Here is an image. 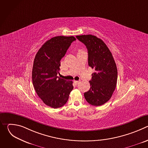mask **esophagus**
<instances>
[{"label":"esophagus","mask_w":148,"mask_h":148,"mask_svg":"<svg viewBox=\"0 0 148 148\" xmlns=\"http://www.w3.org/2000/svg\"><path fill=\"white\" fill-rule=\"evenodd\" d=\"M74 83L76 84V85H77V84L79 82V81H74Z\"/></svg>","instance_id":"esophagus-1"}]
</instances>
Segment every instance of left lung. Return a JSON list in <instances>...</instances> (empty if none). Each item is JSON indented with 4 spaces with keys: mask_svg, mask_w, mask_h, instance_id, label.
<instances>
[{
    "mask_svg": "<svg viewBox=\"0 0 148 148\" xmlns=\"http://www.w3.org/2000/svg\"><path fill=\"white\" fill-rule=\"evenodd\" d=\"M77 38L86 46L88 65L95 69L92 74L90 89L84 93L86 101L94 106H100L108 102L115 90L118 71L112 54L104 42L95 36H77Z\"/></svg>",
    "mask_w": 148,
    "mask_h": 148,
    "instance_id": "left-lung-1",
    "label": "left lung"
}]
</instances>
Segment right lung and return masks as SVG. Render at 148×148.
Returning a JSON list of instances; mask_svg holds the SVG:
<instances>
[{"label":"right lung","mask_w":148,"mask_h":148,"mask_svg":"<svg viewBox=\"0 0 148 148\" xmlns=\"http://www.w3.org/2000/svg\"><path fill=\"white\" fill-rule=\"evenodd\" d=\"M74 36H56L47 40L37 53L33 62L32 81L38 96L48 106L58 108L67 102L73 89V81L57 76L60 60L64 57Z\"/></svg>","instance_id":"obj_1"}]
</instances>
